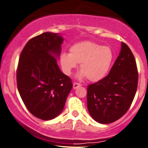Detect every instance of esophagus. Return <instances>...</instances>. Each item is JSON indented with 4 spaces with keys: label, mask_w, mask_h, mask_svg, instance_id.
<instances>
[{
    "label": "esophagus",
    "mask_w": 148,
    "mask_h": 148,
    "mask_svg": "<svg viewBox=\"0 0 148 148\" xmlns=\"http://www.w3.org/2000/svg\"><path fill=\"white\" fill-rule=\"evenodd\" d=\"M82 84H79V83H74L73 84V88L74 89H76L77 88L79 87V86H81Z\"/></svg>",
    "instance_id": "34e87169"
}]
</instances>
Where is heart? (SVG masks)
I'll use <instances>...</instances> for the list:
<instances>
[{"instance_id": "b5f03b06", "label": "heart", "mask_w": 148, "mask_h": 148, "mask_svg": "<svg viewBox=\"0 0 148 148\" xmlns=\"http://www.w3.org/2000/svg\"><path fill=\"white\" fill-rule=\"evenodd\" d=\"M70 53L60 55V62L63 71L67 75L80 64L79 78L87 77L91 82H99L107 74L114 59V53L109 46H102L93 41L75 43L69 49Z\"/></svg>"}]
</instances>
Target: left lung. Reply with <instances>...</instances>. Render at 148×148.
I'll return each instance as SVG.
<instances>
[{
  "label": "left lung",
  "instance_id": "left-lung-1",
  "mask_svg": "<svg viewBox=\"0 0 148 148\" xmlns=\"http://www.w3.org/2000/svg\"><path fill=\"white\" fill-rule=\"evenodd\" d=\"M120 53L107 75L87 88L88 112L101 124L118 120L127 112L138 85L135 58L128 46L122 42Z\"/></svg>",
  "mask_w": 148,
  "mask_h": 148
}]
</instances>
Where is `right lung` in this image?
Listing matches in <instances>:
<instances>
[{"instance_id":"right-lung-1","label":"right lung","mask_w":148,"mask_h":148,"mask_svg":"<svg viewBox=\"0 0 148 148\" xmlns=\"http://www.w3.org/2000/svg\"><path fill=\"white\" fill-rule=\"evenodd\" d=\"M63 40L58 33L44 32L27 42L19 58V93L28 110L43 120L62 112L73 88L71 79L57 64Z\"/></svg>"}]
</instances>
